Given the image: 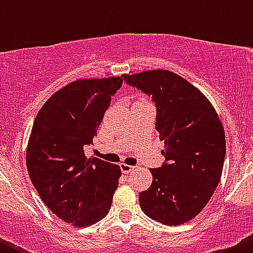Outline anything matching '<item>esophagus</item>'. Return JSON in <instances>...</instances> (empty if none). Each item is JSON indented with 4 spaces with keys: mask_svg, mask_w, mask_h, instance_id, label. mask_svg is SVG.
Listing matches in <instances>:
<instances>
[{
    "mask_svg": "<svg viewBox=\"0 0 253 253\" xmlns=\"http://www.w3.org/2000/svg\"><path fill=\"white\" fill-rule=\"evenodd\" d=\"M120 168H121V171L124 172V174H128V172L133 171L136 168L132 167V165H128V164H125V163H122V164H120Z\"/></svg>",
    "mask_w": 253,
    "mask_h": 253,
    "instance_id": "34e87169",
    "label": "esophagus"
}]
</instances>
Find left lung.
Masks as SVG:
<instances>
[{
    "mask_svg": "<svg viewBox=\"0 0 253 253\" xmlns=\"http://www.w3.org/2000/svg\"><path fill=\"white\" fill-rule=\"evenodd\" d=\"M122 77L152 96L155 128L165 143V163L149 169L152 185L139 193L142 211L165 225L187 223L207 206L220 181L226 149L220 119L200 89L171 71Z\"/></svg>",
    "mask_w": 253,
    "mask_h": 253,
    "instance_id": "8db88e82",
    "label": "left lung"
}]
</instances>
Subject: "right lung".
Here are the masks:
<instances>
[{
	"label": "right lung",
	"mask_w": 253,
	"mask_h": 253,
	"mask_svg": "<svg viewBox=\"0 0 253 253\" xmlns=\"http://www.w3.org/2000/svg\"><path fill=\"white\" fill-rule=\"evenodd\" d=\"M121 77L78 79L38 112L27 147V169L40 198L66 223L84 228L105 218L119 186V165L86 158Z\"/></svg>",
	"instance_id": "add662e5"
}]
</instances>
